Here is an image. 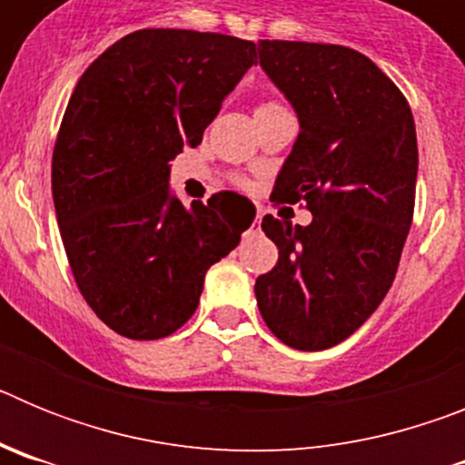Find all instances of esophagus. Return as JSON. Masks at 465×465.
Masks as SVG:
<instances>
[{
  "mask_svg": "<svg viewBox=\"0 0 465 465\" xmlns=\"http://www.w3.org/2000/svg\"><path fill=\"white\" fill-rule=\"evenodd\" d=\"M261 219H262V213L258 212V213H256V219H253V228H258V225H261Z\"/></svg>",
  "mask_w": 465,
  "mask_h": 465,
  "instance_id": "34e87169",
  "label": "esophagus"
}]
</instances>
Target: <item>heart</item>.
Returning a JSON list of instances; mask_svg holds the SVG:
<instances>
[{
    "mask_svg": "<svg viewBox=\"0 0 465 465\" xmlns=\"http://www.w3.org/2000/svg\"><path fill=\"white\" fill-rule=\"evenodd\" d=\"M274 106H279V104H261L258 109H274Z\"/></svg>",
    "mask_w": 465,
    "mask_h": 465,
    "instance_id": "obj_1",
    "label": "heart"
}]
</instances>
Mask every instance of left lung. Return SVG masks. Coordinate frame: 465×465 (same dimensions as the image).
Returning <instances> with one entry per match:
<instances>
[{
  "mask_svg": "<svg viewBox=\"0 0 465 465\" xmlns=\"http://www.w3.org/2000/svg\"><path fill=\"white\" fill-rule=\"evenodd\" d=\"M258 55L300 123L272 200L305 203L312 223L262 219L279 261L253 291L283 344L322 351L359 331L391 289L414 212V118L363 53L262 39Z\"/></svg>",
  "mask_w": 465,
  "mask_h": 465,
  "instance_id": "1",
  "label": "left lung"
}]
</instances>
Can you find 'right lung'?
Segmentation results:
<instances>
[{
  "mask_svg": "<svg viewBox=\"0 0 465 465\" xmlns=\"http://www.w3.org/2000/svg\"><path fill=\"white\" fill-rule=\"evenodd\" d=\"M256 57L253 41L195 30H137L84 72L53 151V204L79 291L130 340L167 338L193 316L204 274L256 216L216 193L172 195L170 163L203 142Z\"/></svg>",
  "mask_w": 465,
  "mask_h": 465,
  "instance_id": "right-lung-1",
  "label": "right lung"
}]
</instances>
